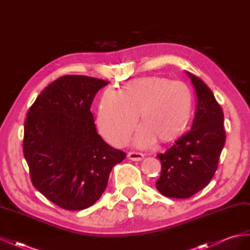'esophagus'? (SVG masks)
I'll use <instances>...</instances> for the list:
<instances>
[{
    "label": "esophagus",
    "instance_id": "1",
    "mask_svg": "<svg viewBox=\"0 0 250 250\" xmlns=\"http://www.w3.org/2000/svg\"><path fill=\"white\" fill-rule=\"evenodd\" d=\"M127 155H128V157H129V160L135 161V162L143 160V157H144V154H143V153L137 152V151H129V152H128Z\"/></svg>",
    "mask_w": 250,
    "mask_h": 250
}]
</instances>
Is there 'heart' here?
Returning a JSON list of instances; mask_svg holds the SVG:
<instances>
[{
    "label": "heart",
    "mask_w": 250,
    "mask_h": 250,
    "mask_svg": "<svg viewBox=\"0 0 250 250\" xmlns=\"http://www.w3.org/2000/svg\"><path fill=\"white\" fill-rule=\"evenodd\" d=\"M193 95L181 81L151 76L130 81L121 93L107 88L98 109V126L111 144L122 146L138 121L143 126L135 137L140 147L150 146L156 138L172 141L184 131L191 117Z\"/></svg>",
    "instance_id": "heart-1"
}]
</instances>
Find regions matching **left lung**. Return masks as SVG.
Returning a JSON list of instances; mask_svg holds the SVG:
<instances>
[{
  "mask_svg": "<svg viewBox=\"0 0 250 250\" xmlns=\"http://www.w3.org/2000/svg\"><path fill=\"white\" fill-rule=\"evenodd\" d=\"M188 75L198 99L193 126L165 153L157 155L162 172L155 188L170 198L192 197L209 184L226 140L220 104L200 78Z\"/></svg>",
  "mask_w": 250,
  "mask_h": 250,
  "instance_id": "1",
  "label": "left lung"
}]
</instances>
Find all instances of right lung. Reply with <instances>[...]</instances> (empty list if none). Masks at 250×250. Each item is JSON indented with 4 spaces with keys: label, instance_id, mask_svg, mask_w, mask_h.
I'll return each instance as SVG.
<instances>
[{
    "label": "right lung",
    "instance_id": "obj_1",
    "mask_svg": "<svg viewBox=\"0 0 250 250\" xmlns=\"http://www.w3.org/2000/svg\"><path fill=\"white\" fill-rule=\"evenodd\" d=\"M108 81L65 75L27 112L22 151L32 185L59 208L80 210L101 197L111 169L126 157L97 132L90 105Z\"/></svg>",
    "mask_w": 250,
    "mask_h": 250
}]
</instances>
